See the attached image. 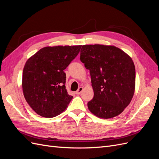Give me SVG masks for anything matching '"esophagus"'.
<instances>
[{"label":"esophagus","mask_w":159,"mask_h":159,"mask_svg":"<svg viewBox=\"0 0 159 159\" xmlns=\"http://www.w3.org/2000/svg\"><path fill=\"white\" fill-rule=\"evenodd\" d=\"M83 88L82 87H80L78 89V90H77L76 91H75V93L77 94V95H80V94H81V93L82 92V91H83Z\"/></svg>","instance_id":"1"}]
</instances>
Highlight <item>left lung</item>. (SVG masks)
<instances>
[{
  "label": "left lung",
  "mask_w": 159,
  "mask_h": 159,
  "mask_svg": "<svg viewBox=\"0 0 159 159\" xmlns=\"http://www.w3.org/2000/svg\"><path fill=\"white\" fill-rule=\"evenodd\" d=\"M80 60L89 70L93 98L88 103L96 116H117L128 106L135 87V68L131 57L118 48L100 44L84 45Z\"/></svg>",
  "instance_id": "1"
}]
</instances>
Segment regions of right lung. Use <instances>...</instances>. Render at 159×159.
Instances as JSON below:
<instances>
[{
    "label": "right lung",
    "mask_w": 159,
    "mask_h": 159,
    "mask_svg": "<svg viewBox=\"0 0 159 159\" xmlns=\"http://www.w3.org/2000/svg\"><path fill=\"white\" fill-rule=\"evenodd\" d=\"M81 47H45L26 62L22 74L24 96L40 116L54 117L68 106L73 96L66 89L64 70L78 56Z\"/></svg>",
    "instance_id": "right-lung-1"
}]
</instances>
